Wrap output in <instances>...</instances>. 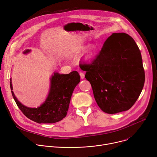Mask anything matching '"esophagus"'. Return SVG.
<instances>
[{
    "mask_svg": "<svg viewBox=\"0 0 157 157\" xmlns=\"http://www.w3.org/2000/svg\"><path fill=\"white\" fill-rule=\"evenodd\" d=\"M79 74H80V78H81L82 79H83L84 77H85V74H84V73L82 72H79Z\"/></svg>",
    "mask_w": 157,
    "mask_h": 157,
    "instance_id": "34e87169",
    "label": "esophagus"
}]
</instances>
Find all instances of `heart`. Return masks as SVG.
Returning a JSON list of instances; mask_svg holds the SVG:
<instances>
[{
	"label": "heart",
	"mask_w": 157,
	"mask_h": 157,
	"mask_svg": "<svg viewBox=\"0 0 157 157\" xmlns=\"http://www.w3.org/2000/svg\"><path fill=\"white\" fill-rule=\"evenodd\" d=\"M92 51H91V52H90V54H89V55L88 57H90V56H92Z\"/></svg>",
	"instance_id": "1"
}]
</instances>
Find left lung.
<instances>
[{
    "label": "left lung",
    "instance_id": "left-lung-1",
    "mask_svg": "<svg viewBox=\"0 0 157 157\" xmlns=\"http://www.w3.org/2000/svg\"><path fill=\"white\" fill-rule=\"evenodd\" d=\"M80 68L86 71L85 77L91 84L97 105L109 114L129 110L144 87L140 51L125 33H113L95 58Z\"/></svg>",
    "mask_w": 157,
    "mask_h": 157
}]
</instances>
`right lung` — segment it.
I'll list each match as a JSON object with an SVG mask.
<instances>
[{
    "label": "right lung",
    "mask_w": 157,
    "mask_h": 157,
    "mask_svg": "<svg viewBox=\"0 0 157 157\" xmlns=\"http://www.w3.org/2000/svg\"><path fill=\"white\" fill-rule=\"evenodd\" d=\"M29 52L27 50L24 54ZM50 80V89L46 100L40 107L33 109L25 107L17 99L12 91L10 80L12 94L17 105L25 116L38 124L56 123L66 117L73 91L80 82V77L77 71L68 74L54 73Z\"/></svg>",
    "instance_id": "right-lung-1"
}]
</instances>
